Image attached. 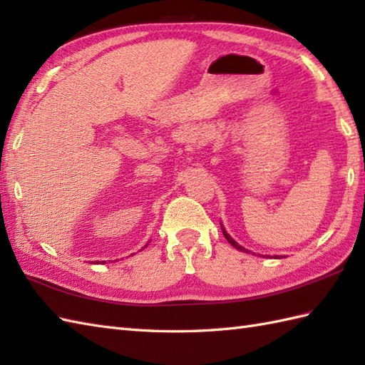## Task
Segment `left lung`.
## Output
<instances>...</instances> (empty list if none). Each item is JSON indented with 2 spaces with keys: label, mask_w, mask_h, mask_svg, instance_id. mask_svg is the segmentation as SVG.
Masks as SVG:
<instances>
[{
  "label": "left lung",
  "mask_w": 365,
  "mask_h": 365,
  "mask_svg": "<svg viewBox=\"0 0 365 365\" xmlns=\"http://www.w3.org/2000/svg\"><path fill=\"white\" fill-rule=\"evenodd\" d=\"M221 229H222V234H224V237H226V240H227V242L232 245V246H234L235 247V250H238V251H246V252H250V251H247V250H245V247L243 246H240L237 242H235V240L234 238H232L229 234H227V232L226 230H224V227H222V224H221ZM276 257H277V255H276Z\"/></svg>",
  "instance_id": "left-lung-1"
}]
</instances>
